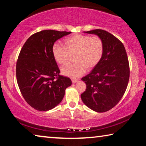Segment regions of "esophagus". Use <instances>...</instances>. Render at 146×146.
Listing matches in <instances>:
<instances>
[{"label": "esophagus", "instance_id": "esophagus-1", "mask_svg": "<svg viewBox=\"0 0 146 146\" xmlns=\"http://www.w3.org/2000/svg\"><path fill=\"white\" fill-rule=\"evenodd\" d=\"M71 81H72L73 83H75L76 82L78 81L77 79H71Z\"/></svg>", "mask_w": 146, "mask_h": 146}]
</instances>
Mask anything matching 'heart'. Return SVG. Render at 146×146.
<instances>
[{"instance_id":"obj_1","label":"heart","mask_w":146,"mask_h":146,"mask_svg":"<svg viewBox=\"0 0 146 146\" xmlns=\"http://www.w3.org/2000/svg\"><path fill=\"white\" fill-rule=\"evenodd\" d=\"M64 43L66 47L57 43L54 44L52 52L56 62L62 65L68 63L71 56L74 55L75 63L61 68L62 73L67 77H81L86 68L88 70L94 69L103 58L105 47L103 40L98 36L76 34L66 39Z\"/></svg>"}]
</instances>
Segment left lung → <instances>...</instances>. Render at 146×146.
<instances>
[{"mask_svg":"<svg viewBox=\"0 0 146 146\" xmlns=\"http://www.w3.org/2000/svg\"><path fill=\"white\" fill-rule=\"evenodd\" d=\"M101 38L103 56L98 66L82 78L86 89L80 95L86 105L98 112H105L121 100L128 85L130 69L123 44L112 34L96 29L84 32Z\"/></svg>","mask_w":146,"mask_h":146,"instance_id":"obj_1","label":"left lung"}]
</instances>
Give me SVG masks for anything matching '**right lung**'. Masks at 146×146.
I'll list each match as a JSON object with an SVG mask.
<instances>
[{
  "label": "right lung",
  "instance_id": "right-lung-1",
  "mask_svg": "<svg viewBox=\"0 0 146 146\" xmlns=\"http://www.w3.org/2000/svg\"><path fill=\"white\" fill-rule=\"evenodd\" d=\"M71 32L45 30L32 34L23 45L16 64V77L27 103L39 111H47L61 102L72 84L60 71L53 56L55 41Z\"/></svg>",
  "mask_w": 146,
  "mask_h": 146
}]
</instances>
